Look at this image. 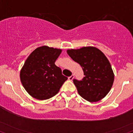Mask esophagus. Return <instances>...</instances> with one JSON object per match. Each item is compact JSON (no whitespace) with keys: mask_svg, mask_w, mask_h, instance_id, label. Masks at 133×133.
<instances>
[{"mask_svg":"<svg viewBox=\"0 0 133 133\" xmlns=\"http://www.w3.org/2000/svg\"><path fill=\"white\" fill-rule=\"evenodd\" d=\"M74 77H75V75H72L71 76H70V77H68V79H69L70 81H72L73 78H74Z\"/></svg>","mask_w":133,"mask_h":133,"instance_id":"esophagus-1","label":"esophagus"}]
</instances>
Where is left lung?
I'll return each instance as SVG.
<instances>
[{
  "label": "left lung",
  "instance_id": "obj_1",
  "mask_svg": "<svg viewBox=\"0 0 133 133\" xmlns=\"http://www.w3.org/2000/svg\"><path fill=\"white\" fill-rule=\"evenodd\" d=\"M68 55L79 63L84 77L73 79L78 94L86 101H101L109 93L114 81V74L105 55L94 47H84L67 50Z\"/></svg>",
  "mask_w": 133,
  "mask_h": 133
}]
</instances>
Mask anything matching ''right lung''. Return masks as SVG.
I'll return each mask as SVG.
<instances>
[{
  "mask_svg": "<svg viewBox=\"0 0 133 133\" xmlns=\"http://www.w3.org/2000/svg\"><path fill=\"white\" fill-rule=\"evenodd\" d=\"M61 52V49L42 46L28 57L20 71V79L32 97L39 100L50 99L58 92L68 79L55 64Z\"/></svg>",
  "mask_w": 133,
  "mask_h": 133,
  "instance_id": "add662e5",
  "label": "right lung"
}]
</instances>
